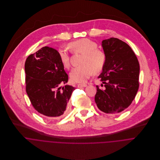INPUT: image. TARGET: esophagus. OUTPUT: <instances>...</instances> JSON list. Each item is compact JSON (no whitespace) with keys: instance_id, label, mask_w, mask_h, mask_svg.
<instances>
[{"instance_id":"1","label":"esophagus","mask_w":160,"mask_h":160,"mask_svg":"<svg viewBox=\"0 0 160 160\" xmlns=\"http://www.w3.org/2000/svg\"><path fill=\"white\" fill-rule=\"evenodd\" d=\"M87 86V84H79L78 85V88H84V87H86Z\"/></svg>"}]
</instances>
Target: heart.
<instances>
[{"mask_svg": "<svg viewBox=\"0 0 160 160\" xmlns=\"http://www.w3.org/2000/svg\"><path fill=\"white\" fill-rule=\"evenodd\" d=\"M68 47L74 53L82 54L79 67L72 69L70 72L72 81L83 83L94 73L100 72L105 66L107 55L104 51L97 48L98 45L93 41L88 38H82L69 44ZM60 61L65 68H70V57L68 52L65 48L58 50Z\"/></svg>", "mask_w": 160, "mask_h": 160, "instance_id": "1", "label": "heart"}]
</instances>
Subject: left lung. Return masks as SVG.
I'll return each mask as SVG.
<instances>
[{"instance_id": "1", "label": "left lung", "mask_w": 160, "mask_h": 160, "mask_svg": "<svg viewBox=\"0 0 160 160\" xmlns=\"http://www.w3.org/2000/svg\"><path fill=\"white\" fill-rule=\"evenodd\" d=\"M102 46L107 61L98 78L105 84V89L96 86L95 102L100 111L118 113L131 104L137 94L139 63L131 47L119 39L103 40Z\"/></svg>"}]
</instances>
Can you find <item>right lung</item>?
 I'll use <instances>...</instances> for the list:
<instances>
[{"mask_svg": "<svg viewBox=\"0 0 160 160\" xmlns=\"http://www.w3.org/2000/svg\"><path fill=\"white\" fill-rule=\"evenodd\" d=\"M26 91L34 109L47 118L60 117L68 111L75 88L60 86L68 81L58 52L44 47L26 60Z\"/></svg>", "mask_w": 160, "mask_h": 160, "instance_id": "right-lung-1", "label": "right lung"}]
</instances>
